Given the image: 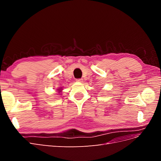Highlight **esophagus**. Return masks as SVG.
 I'll return each mask as SVG.
<instances>
[{
	"label": "esophagus",
	"instance_id": "obj_1",
	"mask_svg": "<svg viewBox=\"0 0 161 161\" xmlns=\"http://www.w3.org/2000/svg\"><path fill=\"white\" fill-rule=\"evenodd\" d=\"M76 81L81 82H82V79H76Z\"/></svg>",
	"mask_w": 161,
	"mask_h": 161
}]
</instances>
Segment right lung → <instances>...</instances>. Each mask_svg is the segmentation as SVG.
Wrapping results in <instances>:
<instances>
[{"instance_id": "add662e5", "label": "right lung", "mask_w": 161, "mask_h": 161, "mask_svg": "<svg viewBox=\"0 0 161 161\" xmlns=\"http://www.w3.org/2000/svg\"><path fill=\"white\" fill-rule=\"evenodd\" d=\"M58 91H61L62 90H61V89H58Z\"/></svg>"}]
</instances>
